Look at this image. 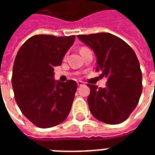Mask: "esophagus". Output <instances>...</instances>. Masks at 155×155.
Here are the masks:
<instances>
[{
  "label": "esophagus",
  "instance_id": "esophagus-1",
  "mask_svg": "<svg viewBox=\"0 0 155 155\" xmlns=\"http://www.w3.org/2000/svg\"><path fill=\"white\" fill-rule=\"evenodd\" d=\"M77 84H78V86H82V85H84V82H83V81H77Z\"/></svg>",
  "mask_w": 155,
  "mask_h": 155
}]
</instances>
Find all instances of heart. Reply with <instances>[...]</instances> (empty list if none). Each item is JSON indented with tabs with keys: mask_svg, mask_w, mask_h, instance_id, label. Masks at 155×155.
Instances as JSON below:
<instances>
[{
	"mask_svg": "<svg viewBox=\"0 0 155 155\" xmlns=\"http://www.w3.org/2000/svg\"><path fill=\"white\" fill-rule=\"evenodd\" d=\"M83 49H85V47H83V48H81V50H83Z\"/></svg>",
	"mask_w": 155,
	"mask_h": 155,
	"instance_id": "b5f03b06",
	"label": "heart"
}]
</instances>
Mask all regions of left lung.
Wrapping results in <instances>:
<instances>
[{
	"instance_id": "left-lung-1",
	"label": "left lung",
	"mask_w": 155,
	"mask_h": 155,
	"mask_svg": "<svg viewBox=\"0 0 155 155\" xmlns=\"http://www.w3.org/2000/svg\"><path fill=\"white\" fill-rule=\"evenodd\" d=\"M77 36L94 51L100 76L107 78L105 88L87 84L91 114L109 124L122 123L135 109L142 93V72L136 54L125 41L110 33Z\"/></svg>"
}]
</instances>
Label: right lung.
Instances as JSON below:
<instances>
[{
	"label": "right lung",
	"mask_w": 155,
	"mask_h": 155,
	"mask_svg": "<svg viewBox=\"0 0 155 155\" xmlns=\"http://www.w3.org/2000/svg\"><path fill=\"white\" fill-rule=\"evenodd\" d=\"M74 39L33 35L15 56L12 78L15 101L22 114L39 128L62 123L71 111L77 84L54 81V67L61 65Z\"/></svg>",
	"instance_id": "right-lung-1"
}]
</instances>
